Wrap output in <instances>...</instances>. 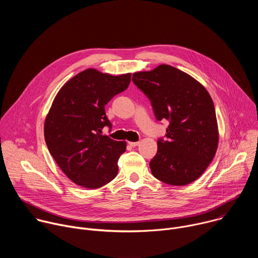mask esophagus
I'll list each match as a JSON object with an SVG mask.
<instances>
[{"mask_svg": "<svg viewBox=\"0 0 258 258\" xmlns=\"http://www.w3.org/2000/svg\"><path fill=\"white\" fill-rule=\"evenodd\" d=\"M128 145L131 147H136V146H139L140 145V142H128Z\"/></svg>", "mask_w": 258, "mask_h": 258, "instance_id": "esophagus-1", "label": "esophagus"}]
</instances>
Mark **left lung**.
Returning a JSON list of instances; mask_svg holds the SVG:
<instances>
[{
	"mask_svg": "<svg viewBox=\"0 0 258 258\" xmlns=\"http://www.w3.org/2000/svg\"><path fill=\"white\" fill-rule=\"evenodd\" d=\"M133 82L151 100L156 118L169 120L168 140L157 142V153L150 162L153 175L171 186L189 185L206 170L218 146L209 93L188 73L167 64L135 72Z\"/></svg>",
	"mask_w": 258,
	"mask_h": 258,
	"instance_id": "8db88e82",
	"label": "left lung"
}]
</instances>
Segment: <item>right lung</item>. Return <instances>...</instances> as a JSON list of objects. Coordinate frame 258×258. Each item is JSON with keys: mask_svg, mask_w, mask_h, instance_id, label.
<instances>
[{"mask_svg": "<svg viewBox=\"0 0 258 258\" xmlns=\"http://www.w3.org/2000/svg\"><path fill=\"white\" fill-rule=\"evenodd\" d=\"M131 76L88 68L65 83L53 100L44 124L46 144L61 170L81 187L97 189L117 175L126 142L101 133L111 126L105 105L127 89Z\"/></svg>", "mask_w": 258, "mask_h": 258, "instance_id": "1", "label": "right lung"}]
</instances>
